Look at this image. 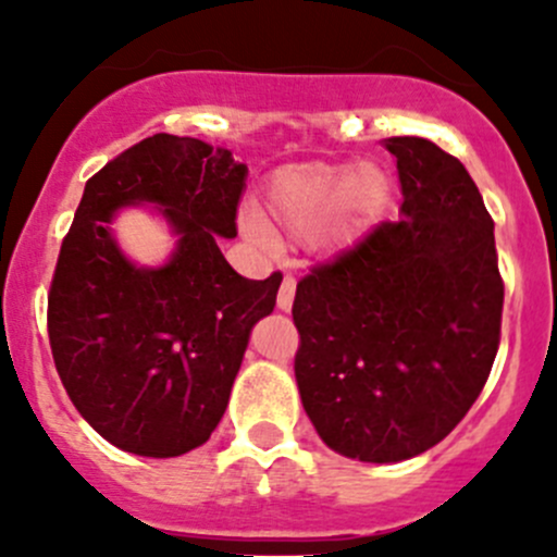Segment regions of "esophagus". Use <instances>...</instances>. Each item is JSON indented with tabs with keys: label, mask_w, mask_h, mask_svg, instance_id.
<instances>
[{
	"label": "esophagus",
	"mask_w": 557,
	"mask_h": 557,
	"mask_svg": "<svg viewBox=\"0 0 557 557\" xmlns=\"http://www.w3.org/2000/svg\"><path fill=\"white\" fill-rule=\"evenodd\" d=\"M294 296H296V280L290 274H285L283 285H280V294H277V307L283 312H288L294 307Z\"/></svg>",
	"instance_id": "esophagus-1"
}]
</instances>
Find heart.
<instances>
[{
    "instance_id": "b5f03b06",
    "label": "heart",
    "mask_w": 557,
    "mask_h": 557,
    "mask_svg": "<svg viewBox=\"0 0 557 557\" xmlns=\"http://www.w3.org/2000/svg\"><path fill=\"white\" fill-rule=\"evenodd\" d=\"M387 201L391 177L380 166L307 161L272 174L263 194L267 221L258 212H245L243 228L263 247L277 245V237L350 245L383 218Z\"/></svg>"
}]
</instances>
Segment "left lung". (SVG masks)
Wrapping results in <instances>:
<instances>
[{
  "mask_svg": "<svg viewBox=\"0 0 557 557\" xmlns=\"http://www.w3.org/2000/svg\"><path fill=\"white\" fill-rule=\"evenodd\" d=\"M401 218L296 285V383L331 450L396 463L440 445L487 383L504 280L493 218L458 159L391 137Z\"/></svg>",
  "mask_w": 557,
  "mask_h": 557,
  "instance_id": "1",
  "label": "left lung"
}]
</instances>
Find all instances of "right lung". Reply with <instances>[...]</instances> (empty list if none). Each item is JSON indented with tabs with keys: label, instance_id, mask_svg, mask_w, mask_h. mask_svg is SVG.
I'll return each mask as SVG.
<instances>
[{
	"label": "right lung",
	"instance_id": "1",
	"mask_svg": "<svg viewBox=\"0 0 557 557\" xmlns=\"http://www.w3.org/2000/svg\"><path fill=\"white\" fill-rule=\"evenodd\" d=\"M247 166L232 150L153 134L94 174L61 243L48 294L55 372L110 445L174 458L205 445L226 412L252 325L277 305L283 274L247 280L218 237H237ZM156 203L178 234L159 270L114 245L115 209Z\"/></svg>",
	"mask_w": 557,
	"mask_h": 557
}]
</instances>
